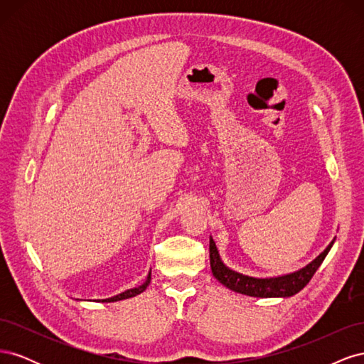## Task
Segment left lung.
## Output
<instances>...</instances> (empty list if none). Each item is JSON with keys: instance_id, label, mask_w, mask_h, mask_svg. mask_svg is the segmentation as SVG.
Returning a JSON list of instances; mask_svg holds the SVG:
<instances>
[{"instance_id": "obj_1", "label": "left lung", "mask_w": 364, "mask_h": 364, "mask_svg": "<svg viewBox=\"0 0 364 364\" xmlns=\"http://www.w3.org/2000/svg\"><path fill=\"white\" fill-rule=\"evenodd\" d=\"M333 245L334 240L328 245V247L321 253V255L313 259L310 264H306L301 270L274 278H253L226 267L222 258L218 255V250L213 237H209V262H211V270L215 279L218 282H222L229 290L253 297H290L296 293H299L305 285L311 281L313 274L318 267H321L322 261L328 255V252L333 247Z\"/></svg>"}]
</instances>
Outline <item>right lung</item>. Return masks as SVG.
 <instances>
[{
	"mask_svg": "<svg viewBox=\"0 0 364 364\" xmlns=\"http://www.w3.org/2000/svg\"><path fill=\"white\" fill-rule=\"evenodd\" d=\"M150 279H151V273L149 272V274H147V279H146V282H144V284H141V285H139V287H135V289H129V290H126V291H123V293H119V294H117V296H112V297H107V299H102V302H117V301H123V299H129V297H134V296H136V294L142 293V291H144V290L147 289V285L150 284Z\"/></svg>",
	"mask_w": 364,
	"mask_h": 364,
	"instance_id": "obj_1",
	"label": "right lung"
}]
</instances>
